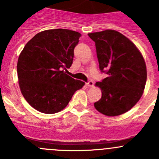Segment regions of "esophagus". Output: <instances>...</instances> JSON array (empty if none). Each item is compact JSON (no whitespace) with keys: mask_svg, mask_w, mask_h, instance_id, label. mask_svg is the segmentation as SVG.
Here are the masks:
<instances>
[{"mask_svg":"<svg viewBox=\"0 0 159 159\" xmlns=\"http://www.w3.org/2000/svg\"><path fill=\"white\" fill-rule=\"evenodd\" d=\"M86 85L88 87H93L94 82H93V81H92V80H90V81H88V83H87Z\"/></svg>","mask_w":159,"mask_h":159,"instance_id":"1","label":"esophagus"}]
</instances>
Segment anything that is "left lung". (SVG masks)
<instances>
[{
  "instance_id": "1",
  "label": "left lung",
  "mask_w": 159,
  "mask_h": 159,
  "mask_svg": "<svg viewBox=\"0 0 159 159\" xmlns=\"http://www.w3.org/2000/svg\"><path fill=\"white\" fill-rule=\"evenodd\" d=\"M95 43L101 72L107 77L95 85L102 97L95 109L107 116L128 111L138 102L147 82V67L141 52L128 38L116 30L88 34Z\"/></svg>"
}]
</instances>
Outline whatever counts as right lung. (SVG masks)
Listing matches in <instances>:
<instances>
[{
	"instance_id": "1",
	"label": "right lung",
	"mask_w": 159,
	"mask_h": 159,
	"mask_svg": "<svg viewBox=\"0 0 159 159\" xmlns=\"http://www.w3.org/2000/svg\"><path fill=\"white\" fill-rule=\"evenodd\" d=\"M80 36V32L69 29L43 31L33 36L20 54L16 67L20 88L38 111L54 114L62 111L84 85L66 74Z\"/></svg>"
}]
</instances>
